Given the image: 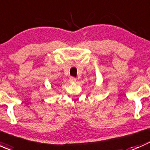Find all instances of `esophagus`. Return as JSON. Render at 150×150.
Listing matches in <instances>:
<instances>
[{
    "instance_id": "obj_1",
    "label": "esophagus",
    "mask_w": 150,
    "mask_h": 150,
    "mask_svg": "<svg viewBox=\"0 0 150 150\" xmlns=\"http://www.w3.org/2000/svg\"><path fill=\"white\" fill-rule=\"evenodd\" d=\"M69 81L70 83H75V81H76V78H74V77H70V78H69Z\"/></svg>"
}]
</instances>
